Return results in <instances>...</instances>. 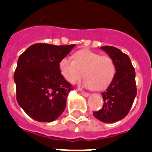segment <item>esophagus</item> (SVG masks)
<instances>
[{"label": "esophagus", "mask_w": 152, "mask_h": 152, "mask_svg": "<svg viewBox=\"0 0 152 152\" xmlns=\"http://www.w3.org/2000/svg\"><path fill=\"white\" fill-rule=\"evenodd\" d=\"M80 94L82 95V96H84V97L89 96V94H88V92H85V91H80Z\"/></svg>", "instance_id": "34e87169"}]
</instances>
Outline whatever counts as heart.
<instances>
[{
	"instance_id": "obj_1",
	"label": "heart",
	"mask_w": 152,
	"mask_h": 152,
	"mask_svg": "<svg viewBox=\"0 0 152 152\" xmlns=\"http://www.w3.org/2000/svg\"><path fill=\"white\" fill-rule=\"evenodd\" d=\"M59 70L69 84H76L84 76L83 86L99 91L112 83L116 66L109 56H100L89 49H83L74 54V61L68 56L62 58L59 62Z\"/></svg>"
}]
</instances>
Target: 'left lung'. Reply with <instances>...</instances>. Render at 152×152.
Wrapping results in <instances>:
<instances>
[{"label": "left lung", "mask_w": 152, "mask_h": 152, "mask_svg": "<svg viewBox=\"0 0 152 152\" xmlns=\"http://www.w3.org/2000/svg\"><path fill=\"white\" fill-rule=\"evenodd\" d=\"M113 59L116 73L107 90L101 93L104 104L99 111L93 112L97 120L104 123H114L128 114L137 93L135 68L129 56L117 48L103 46L100 48Z\"/></svg>", "instance_id": "1"}]
</instances>
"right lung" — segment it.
<instances>
[{
	"instance_id": "1",
	"label": "right lung",
	"mask_w": 152,
	"mask_h": 152,
	"mask_svg": "<svg viewBox=\"0 0 152 152\" xmlns=\"http://www.w3.org/2000/svg\"><path fill=\"white\" fill-rule=\"evenodd\" d=\"M76 45L38 43L19 56L14 72L17 100L30 117L39 122H53L65 109L72 86L59 70V62Z\"/></svg>"
}]
</instances>
